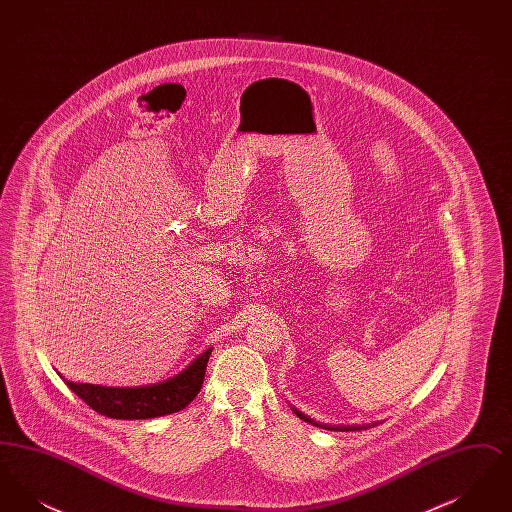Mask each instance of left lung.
I'll return each mask as SVG.
<instances>
[{
	"instance_id": "left-lung-1",
	"label": "left lung",
	"mask_w": 512,
	"mask_h": 512,
	"mask_svg": "<svg viewBox=\"0 0 512 512\" xmlns=\"http://www.w3.org/2000/svg\"><path fill=\"white\" fill-rule=\"evenodd\" d=\"M295 414L299 416V418H303L305 422H309V424H315L318 428H326V430H340V432H353V430H366V426H328V424H320V422H315L313 418H309V416H305L303 413H299L297 409H293Z\"/></svg>"
}]
</instances>
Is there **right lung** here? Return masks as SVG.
Here are the masks:
<instances>
[{"label":"right lung","instance_id":"obj_1","mask_svg":"<svg viewBox=\"0 0 512 512\" xmlns=\"http://www.w3.org/2000/svg\"><path fill=\"white\" fill-rule=\"evenodd\" d=\"M211 349L167 382L144 388H107L96 384H65L98 414L119 420H144L186 409L201 390Z\"/></svg>","mask_w":512,"mask_h":512}]
</instances>
